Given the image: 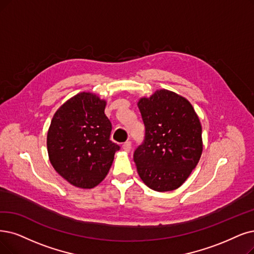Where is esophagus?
I'll use <instances>...</instances> for the list:
<instances>
[{
	"mask_svg": "<svg viewBox=\"0 0 254 254\" xmlns=\"http://www.w3.org/2000/svg\"><path fill=\"white\" fill-rule=\"evenodd\" d=\"M123 149L126 152H130V150H131V143H130V141H126V143L123 144Z\"/></svg>",
	"mask_w": 254,
	"mask_h": 254,
	"instance_id": "34e87169",
	"label": "esophagus"
}]
</instances>
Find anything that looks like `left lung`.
Here are the masks:
<instances>
[{"label": "left lung", "instance_id": "1", "mask_svg": "<svg viewBox=\"0 0 254 254\" xmlns=\"http://www.w3.org/2000/svg\"><path fill=\"white\" fill-rule=\"evenodd\" d=\"M137 106L146 128L144 143L133 154L137 173L151 190H176L203 150L199 117L188 99L168 89L140 98Z\"/></svg>", "mask_w": 254, "mask_h": 254}]
</instances>
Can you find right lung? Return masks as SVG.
Wrapping results in <instances>:
<instances>
[{
  "label": "right lung",
  "mask_w": 254,
  "mask_h": 254,
  "mask_svg": "<svg viewBox=\"0 0 254 254\" xmlns=\"http://www.w3.org/2000/svg\"><path fill=\"white\" fill-rule=\"evenodd\" d=\"M106 101L82 92L55 113L47 135L51 165L68 184L80 189L97 187L108 174L120 147L109 139L111 123Z\"/></svg>",
  "instance_id": "right-lung-1"
}]
</instances>
